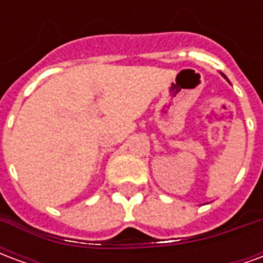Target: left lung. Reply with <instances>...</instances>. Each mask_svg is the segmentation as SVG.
Wrapping results in <instances>:
<instances>
[{
  "mask_svg": "<svg viewBox=\"0 0 263 263\" xmlns=\"http://www.w3.org/2000/svg\"><path fill=\"white\" fill-rule=\"evenodd\" d=\"M222 76H224V74H222ZM224 77H226V76H224ZM226 79H227V77H226Z\"/></svg>",
  "mask_w": 263,
  "mask_h": 263,
  "instance_id": "obj_1",
  "label": "left lung"
}]
</instances>
